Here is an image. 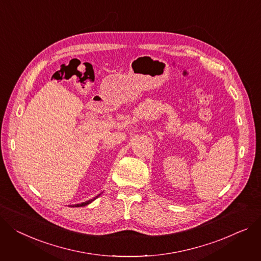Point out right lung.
<instances>
[{"mask_svg": "<svg viewBox=\"0 0 261 261\" xmlns=\"http://www.w3.org/2000/svg\"><path fill=\"white\" fill-rule=\"evenodd\" d=\"M100 194H98L97 196H95L94 198H92V199H89V200H87V201H85V202H82V203H77V204H73L72 206H74V207H77V206H85V205H87V204H89V203H91L93 200H95L98 196H99Z\"/></svg>", "mask_w": 261, "mask_h": 261, "instance_id": "right-lung-1", "label": "right lung"}]
</instances>
